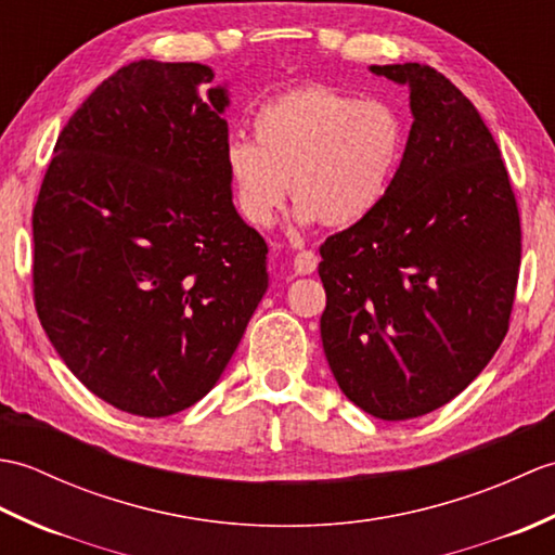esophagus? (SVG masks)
Returning a JSON list of instances; mask_svg holds the SVG:
<instances>
[{
    "instance_id": "34e87169",
    "label": "esophagus",
    "mask_w": 555,
    "mask_h": 555,
    "mask_svg": "<svg viewBox=\"0 0 555 555\" xmlns=\"http://www.w3.org/2000/svg\"><path fill=\"white\" fill-rule=\"evenodd\" d=\"M317 262H320V259H317L312 250H302L293 259V269H296V274H312L317 269Z\"/></svg>"
}]
</instances>
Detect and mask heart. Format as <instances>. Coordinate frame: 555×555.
I'll use <instances>...</instances> for the list:
<instances>
[{
  "instance_id": "obj_1",
  "label": "heart",
  "mask_w": 555,
  "mask_h": 555,
  "mask_svg": "<svg viewBox=\"0 0 555 555\" xmlns=\"http://www.w3.org/2000/svg\"><path fill=\"white\" fill-rule=\"evenodd\" d=\"M253 143L229 140L227 176L241 217L257 229L274 223L284 199L296 219L350 229L391 195L403 167V116L384 100H358L328 86H302L259 104Z\"/></svg>"
}]
</instances>
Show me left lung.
I'll return each mask as SVG.
<instances>
[{
  "mask_svg": "<svg viewBox=\"0 0 555 555\" xmlns=\"http://www.w3.org/2000/svg\"><path fill=\"white\" fill-rule=\"evenodd\" d=\"M410 88L412 128L391 195L320 247L322 344L370 415H427L473 384L508 334L520 211L475 104L424 64L370 66Z\"/></svg>",
  "mask_w": 555,
  "mask_h": 555,
  "instance_id": "left-lung-1",
  "label": "left lung"
}]
</instances>
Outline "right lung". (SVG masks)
Wrapping results in <instances>:
<instances>
[{
    "label": "right lung",
    "instance_id": "1",
    "mask_svg": "<svg viewBox=\"0 0 555 555\" xmlns=\"http://www.w3.org/2000/svg\"><path fill=\"white\" fill-rule=\"evenodd\" d=\"M140 59L56 138L33 209V296L76 379L140 417L195 405L267 293V243L233 207L227 88Z\"/></svg>",
    "mask_w": 555,
    "mask_h": 555
}]
</instances>
